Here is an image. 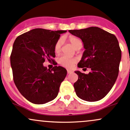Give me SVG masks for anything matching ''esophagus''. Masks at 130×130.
Returning <instances> with one entry per match:
<instances>
[{
  "label": "esophagus",
  "mask_w": 130,
  "mask_h": 130,
  "mask_svg": "<svg viewBox=\"0 0 130 130\" xmlns=\"http://www.w3.org/2000/svg\"><path fill=\"white\" fill-rule=\"evenodd\" d=\"M67 72H68V74H71V73H72L73 71H71V70H68V71H67Z\"/></svg>",
  "instance_id": "34e87169"
}]
</instances>
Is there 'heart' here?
<instances>
[{
    "instance_id": "1",
    "label": "heart",
    "mask_w": 130,
    "mask_h": 130,
    "mask_svg": "<svg viewBox=\"0 0 130 130\" xmlns=\"http://www.w3.org/2000/svg\"><path fill=\"white\" fill-rule=\"evenodd\" d=\"M69 42L72 43L73 46L75 47V49H77L78 46L82 45V42L78 38L75 37H69ZM64 43V39L63 38H59L56 42L55 45V52L56 53H58L60 52L61 47H62V45ZM77 61V59L75 58H70L68 56L63 55V56H61L58 59V62L62 66L65 67V68H70L74 65V63H75Z\"/></svg>"
}]
</instances>
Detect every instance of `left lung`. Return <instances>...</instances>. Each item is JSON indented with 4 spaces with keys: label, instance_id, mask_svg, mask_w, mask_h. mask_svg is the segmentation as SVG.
Here are the masks:
<instances>
[{
    "label": "left lung",
    "instance_id": "8db88e82",
    "mask_svg": "<svg viewBox=\"0 0 130 130\" xmlns=\"http://www.w3.org/2000/svg\"><path fill=\"white\" fill-rule=\"evenodd\" d=\"M69 32L84 43L85 51L77 66L91 70L88 74L75 71L78 77L74 84L77 96L89 102L101 100L111 90L119 75L122 52L117 39L98 27Z\"/></svg>",
    "mask_w": 130,
    "mask_h": 130
}]
</instances>
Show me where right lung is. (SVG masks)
<instances>
[{
	"instance_id": "right-lung-1",
	"label": "right lung",
	"mask_w": 130,
	"mask_h": 130,
	"mask_svg": "<svg viewBox=\"0 0 130 130\" xmlns=\"http://www.w3.org/2000/svg\"><path fill=\"white\" fill-rule=\"evenodd\" d=\"M66 30L36 28L19 36L10 56L13 80L20 93L36 104H43L58 96L67 71L61 66H43L45 59L54 61L55 45Z\"/></svg>"
}]
</instances>
